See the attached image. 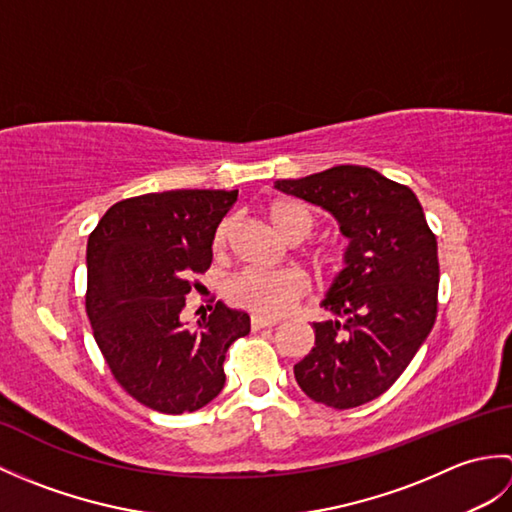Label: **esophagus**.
<instances>
[{
  "label": "esophagus",
  "instance_id": "34e87169",
  "mask_svg": "<svg viewBox=\"0 0 512 512\" xmlns=\"http://www.w3.org/2000/svg\"><path fill=\"white\" fill-rule=\"evenodd\" d=\"M277 323H279V319H273V317H259V314H253V319H250V325H253V330L275 328Z\"/></svg>",
  "mask_w": 512,
  "mask_h": 512
}]
</instances>
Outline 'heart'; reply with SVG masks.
Listing matches in <instances>:
<instances>
[{"label":"heart","instance_id":"obj_1","mask_svg":"<svg viewBox=\"0 0 512 512\" xmlns=\"http://www.w3.org/2000/svg\"><path fill=\"white\" fill-rule=\"evenodd\" d=\"M268 220L277 231L290 242H303L308 239L317 226V217L308 209V206L277 200L268 206ZM233 224L231 220H224L215 231L213 246L215 250H222L231 237ZM308 279L295 268L277 270V273H262V270H244L228 284V299L235 306H242L246 310H253L257 314H275L286 312L292 303L299 297L306 295Z\"/></svg>","mask_w":512,"mask_h":512}]
</instances>
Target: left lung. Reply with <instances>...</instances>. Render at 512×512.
<instances>
[{"mask_svg": "<svg viewBox=\"0 0 512 512\" xmlns=\"http://www.w3.org/2000/svg\"><path fill=\"white\" fill-rule=\"evenodd\" d=\"M275 187L330 211L350 239L321 299L334 319L312 323L297 385L334 409L365 405L396 383L436 323V235L416 193L369 167L341 165Z\"/></svg>", "mask_w": 512, "mask_h": 512, "instance_id": "8db88e82", "label": "left lung"}]
</instances>
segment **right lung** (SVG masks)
<instances>
[{
    "instance_id": "add662e5",
    "label": "right lung",
    "mask_w": 512,
    "mask_h": 512,
    "mask_svg": "<svg viewBox=\"0 0 512 512\" xmlns=\"http://www.w3.org/2000/svg\"><path fill=\"white\" fill-rule=\"evenodd\" d=\"M237 191L147 193L107 209L88 239L85 308L114 378L160 413L198 411L220 394L224 358L250 332L244 310L215 303L182 323L191 277L209 270L213 239Z\"/></svg>"
}]
</instances>
